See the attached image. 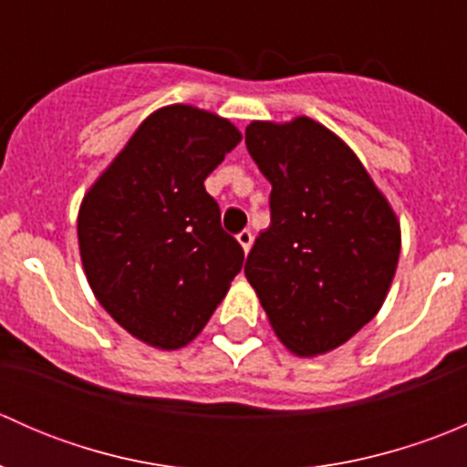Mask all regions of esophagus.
I'll return each instance as SVG.
<instances>
[{
  "mask_svg": "<svg viewBox=\"0 0 467 467\" xmlns=\"http://www.w3.org/2000/svg\"><path fill=\"white\" fill-rule=\"evenodd\" d=\"M237 242H239V246L244 248V253L251 251V246H253V233H251V230H242V233L237 234Z\"/></svg>",
  "mask_w": 467,
  "mask_h": 467,
  "instance_id": "esophagus-1",
  "label": "esophagus"
}]
</instances>
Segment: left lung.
<instances>
[{
	"label": "left lung",
	"instance_id": "8db88e82",
	"mask_svg": "<svg viewBox=\"0 0 467 467\" xmlns=\"http://www.w3.org/2000/svg\"><path fill=\"white\" fill-rule=\"evenodd\" d=\"M246 146L273 187L246 280L296 357L327 355L384 305L402 246L398 214L355 150L312 117L251 121Z\"/></svg>",
	"mask_w": 467,
	"mask_h": 467
}]
</instances>
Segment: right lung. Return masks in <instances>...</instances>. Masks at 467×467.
Returning <instances> with one entry per match:
<instances>
[{"instance_id":"1","label":"right lung","mask_w":467,"mask_h":467,"mask_svg":"<svg viewBox=\"0 0 467 467\" xmlns=\"http://www.w3.org/2000/svg\"><path fill=\"white\" fill-rule=\"evenodd\" d=\"M239 142L216 112L162 106L83 196L77 234L89 289L146 346L194 341L242 271V246L203 185Z\"/></svg>"}]
</instances>
